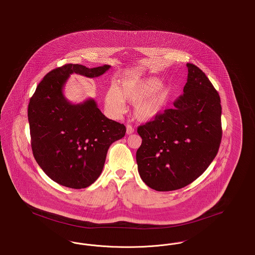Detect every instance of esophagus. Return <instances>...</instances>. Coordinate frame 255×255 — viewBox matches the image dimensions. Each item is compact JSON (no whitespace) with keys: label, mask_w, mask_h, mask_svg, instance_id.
<instances>
[{"label":"esophagus","mask_w":255,"mask_h":255,"mask_svg":"<svg viewBox=\"0 0 255 255\" xmlns=\"http://www.w3.org/2000/svg\"><path fill=\"white\" fill-rule=\"evenodd\" d=\"M134 132V129L132 128V125H127L126 126V132H127V134H131L132 132Z\"/></svg>","instance_id":"obj_1"}]
</instances>
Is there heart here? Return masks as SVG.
Returning <instances> with one entry per match:
<instances>
[{"mask_svg":"<svg viewBox=\"0 0 255 255\" xmlns=\"http://www.w3.org/2000/svg\"><path fill=\"white\" fill-rule=\"evenodd\" d=\"M171 89L160 80L148 77L137 80H125L117 90L107 93L105 103L110 111L120 116L125 111L123 101L135 103L134 116L137 120L149 122L156 118L169 99Z\"/></svg>","mask_w":255,"mask_h":255,"instance_id":"1","label":"heart"}]
</instances>
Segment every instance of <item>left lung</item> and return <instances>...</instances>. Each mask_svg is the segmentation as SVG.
<instances>
[{
    "mask_svg": "<svg viewBox=\"0 0 255 255\" xmlns=\"http://www.w3.org/2000/svg\"><path fill=\"white\" fill-rule=\"evenodd\" d=\"M183 95L152 122L137 128L142 143L136 151L139 175L158 192L181 189L206 171L221 138L220 97L202 70L187 63Z\"/></svg>",
    "mask_w": 255,
    "mask_h": 255,
    "instance_id": "obj_1",
    "label": "left lung"
}]
</instances>
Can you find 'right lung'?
<instances>
[{
  "label": "right lung",
  "mask_w": 255,
  "mask_h": 255,
  "mask_svg": "<svg viewBox=\"0 0 255 255\" xmlns=\"http://www.w3.org/2000/svg\"><path fill=\"white\" fill-rule=\"evenodd\" d=\"M110 65L87 68L65 64L49 72L28 104L33 155L53 181L83 189L101 175L108 149L126 132L123 124L107 119L94 99L69 102L63 88L72 74L97 78Z\"/></svg>",
  "instance_id": "right-lung-1"
}]
</instances>
